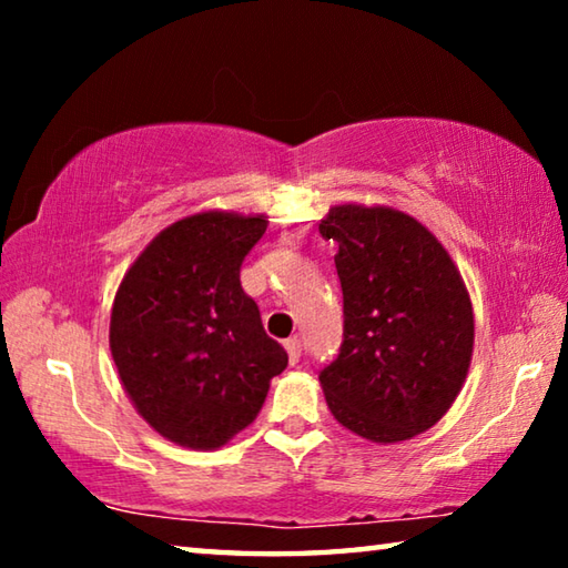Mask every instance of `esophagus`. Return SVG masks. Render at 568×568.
<instances>
[{"instance_id": "34e87169", "label": "esophagus", "mask_w": 568, "mask_h": 568, "mask_svg": "<svg viewBox=\"0 0 568 568\" xmlns=\"http://www.w3.org/2000/svg\"><path fill=\"white\" fill-rule=\"evenodd\" d=\"M285 351H287V361H291V363L301 361V341H297V338L285 341Z\"/></svg>"}]
</instances>
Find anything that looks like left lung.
<instances>
[{
  "instance_id": "left-lung-1",
  "label": "left lung",
  "mask_w": 568,
  "mask_h": 568,
  "mask_svg": "<svg viewBox=\"0 0 568 568\" xmlns=\"http://www.w3.org/2000/svg\"><path fill=\"white\" fill-rule=\"evenodd\" d=\"M338 243L343 345L321 371L335 420L371 444H398L446 416L474 355V305L430 230L388 205L341 203L321 220Z\"/></svg>"
}]
</instances>
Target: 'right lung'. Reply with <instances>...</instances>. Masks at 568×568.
Instances as JSON below:
<instances>
[{"instance_id":"1","label":"right lung","mask_w":568,"mask_h":568,"mask_svg":"<svg viewBox=\"0 0 568 568\" xmlns=\"http://www.w3.org/2000/svg\"><path fill=\"white\" fill-rule=\"evenodd\" d=\"M267 215L205 210L150 240L124 273L110 351L134 410L182 448L215 450L261 413L287 353L265 333L240 265Z\"/></svg>"}]
</instances>
